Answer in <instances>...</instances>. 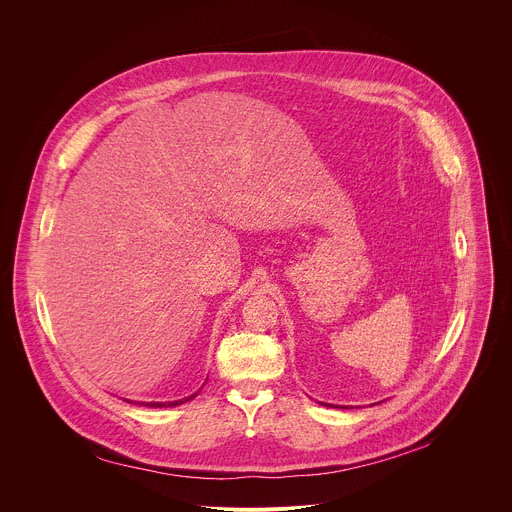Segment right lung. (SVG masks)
Returning a JSON list of instances; mask_svg holds the SVG:
<instances>
[{
  "label": "right lung",
  "instance_id": "add662e5",
  "mask_svg": "<svg viewBox=\"0 0 512 512\" xmlns=\"http://www.w3.org/2000/svg\"><path fill=\"white\" fill-rule=\"evenodd\" d=\"M194 397V395H192ZM192 397H186V399H182V401H172V403H148L150 407H166V405H170V407H176V405H180V403H186V401H190Z\"/></svg>",
  "mask_w": 512,
  "mask_h": 512
}]
</instances>
